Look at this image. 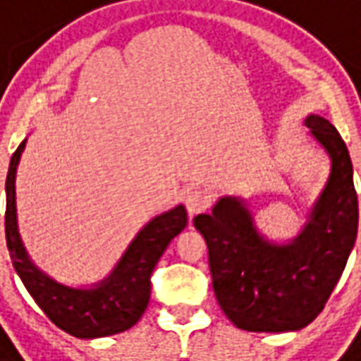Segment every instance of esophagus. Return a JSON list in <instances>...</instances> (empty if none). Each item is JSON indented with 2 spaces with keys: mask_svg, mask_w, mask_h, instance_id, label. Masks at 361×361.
I'll use <instances>...</instances> for the list:
<instances>
[{
  "mask_svg": "<svg viewBox=\"0 0 361 361\" xmlns=\"http://www.w3.org/2000/svg\"><path fill=\"white\" fill-rule=\"evenodd\" d=\"M209 197L208 192L202 191V189H192L185 195V208L189 212V215L200 214L202 209L208 208Z\"/></svg>",
  "mask_w": 361,
  "mask_h": 361,
  "instance_id": "esophagus-1",
  "label": "esophagus"
}]
</instances>
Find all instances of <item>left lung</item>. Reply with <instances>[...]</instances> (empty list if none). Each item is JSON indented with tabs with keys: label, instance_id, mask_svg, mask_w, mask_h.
<instances>
[{
	"label": "left lung",
	"instance_id": "left-lung-1",
	"mask_svg": "<svg viewBox=\"0 0 361 361\" xmlns=\"http://www.w3.org/2000/svg\"><path fill=\"white\" fill-rule=\"evenodd\" d=\"M331 161L307 223L288 243L268 240L240 197H221L192 223L208 243L215 298L234 326L247 331L302 330L324 309L358 234L353 161L341 135L322 116L305 118Z\"/></svg>",
	"mask_w": 361,
	"mask_h": 361
}]
</instances>
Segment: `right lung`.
<instances>
[{
  "label": "right lung",
  "mask_w": 361,
  "mask_h": 361,
  "mask_svg": "<svg viewBox=\"0 0 361 361\" xmlns=\"http://www.w3.org/2000/svg\"><path fill=\"white\" fill-rule=\"evenodd\" d=\"M24 147L25 140L13 153L5 181V236L16 274L42 313L69 336L97 339L129 330L147 307L153 268L170 241L187 226L185 208L178 204L142 226L109 277L86 288L63 285L31 260L20 238L14 181Z\"/></svg>",
  "instance_id": "right-lung-1"
}]
</instances>
